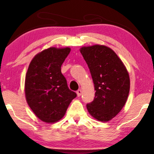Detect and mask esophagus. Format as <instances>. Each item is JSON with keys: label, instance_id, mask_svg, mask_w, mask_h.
<instances>
[{"label": "esophagus", "instance_id": "34e87169", "mask_svg": "<svg viewBox=\"0 0 154 154\" xmlns=\"http://www.w3.org/2000/svg\"><path fill=\"white\" fill-rule=\"evenodd\" d=\"M76 94H77V96H78V97L81 96V94H82V90H81V89H79V90H77Z\"/></svg>", "mask_w": 154, "mask_h": 154}]
</instances>
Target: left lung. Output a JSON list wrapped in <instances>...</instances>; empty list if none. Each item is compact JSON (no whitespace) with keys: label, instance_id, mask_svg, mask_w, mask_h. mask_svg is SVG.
<instances>
[{"label":"left lung","instance_id":"8db88e82","mask_svg":"<svg viewBox=\"0 0 154 154\" xmlns=\"http://www.w3.org/2000/svg\"><path fill=\"white\" fill-rule=\"evenodd\" d=\"M90 69L95 97L87 104L88 112L99 121L114 118L127 101L130 92V76L119 56L103 45L83 46L80 49Z\"/></svg>","mask_w":154,"mask_h":154}]
</instances>
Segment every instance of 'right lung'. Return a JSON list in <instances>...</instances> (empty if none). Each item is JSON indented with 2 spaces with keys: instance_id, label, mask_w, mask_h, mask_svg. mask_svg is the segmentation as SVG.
Segmentation results:
<instances>
[{
  "instance_id": "1",
  "label": "right lung",
  "mask_w": 154,
  "mask_h": 154,
  "mask_svg": "<svg viewBox=\"0 0 154 154\" xmlns=\"http://www.w3.org/2000/svg\"><path fill=\"white\" fill-rule=\"evenodd\" d=\"M70 48L51 47L35 54L25 78L27 104L42 121L56 123L62 119L75 92L69 89L61 66Z\"/></svg>"
}]
</instances>
